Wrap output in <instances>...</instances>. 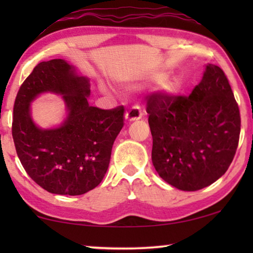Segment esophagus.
Returning a JSON list of instances; mask_svg holds the SVG:
<instances>
[{
  "instance_id": "1",
  "label": "esophagus",
  "mask_w": 253,
  "mask_h": 253,
  "mask_svg": "<svg viewBox=\"0 0 253 253\" xmlns=\"http://www.w3.org/2000/svg\"><path fill=\"white\" fill-rule=\"evenodd\" d=\"M141 117H143V112H141L140 107L137 105L131 107L126 114V120L127 121H136L141 119Z\"/></svg>"
}]
</instances>
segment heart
Returning <instances> with one entry per match:
<instances>
[{
  "label": "heart",
  "instance_id": "b5f03b06",
  "mask_svg": "<svg viewBox=\"0 0 253 253\" xmlns=\"http://www.w3.org/2000/svg\"><path fill=\"white\" fill-rule=\"evenodd\" d=\"M164 78H165V76H159V77H157L158 81H162ZM160 88H161L162 92L166 93V94L174 95V94H177V93L181 91L182 83L177 78L166 79V81L161 83Z\"/></svg>",
  "mask_w": 253,
  "mask_h": 253
}]
</instances>
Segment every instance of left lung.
Returning <instances> with one entry per match:
<instances>
[{
    "label": "left lung",
    "mask_w": 253,
    "mask_h": 253,
    "mask_svg": "<svg viewBox=\"0 0 253 253\" xmlns=\"http://www.w3.org/2000/svg\"><path fill=\"white\" fill-rule=\"evenodd\" d=\"M146 112L153 137L152 162L169 184L197 191L229 168L240 140L241 115L220 67L207 65L188 96L152 93Z\"/></svg>",
    "instance_id": "obj_1"
}]
</instances>
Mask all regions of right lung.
Here are the masks:
<instances>
[{
	"label": "right lung",
	"instance_id": "obj_1",
	"mask_svg": "<svg viewBox=\"0 0 253 253\" xmlns=\"http://www.w3.org/2000/svg\"><path fill=\"white\" fill-rule=\"evenodd\" d=\"M42 91L60 92L69 115L57 129L42 130L29 115V103ZM88 81L64 60L41 62L20 86L13 106L12 138L24 169L41 188L79 196L101 183L113 144L124 126V107L88 105Z\"/></svg>",
	"mask_w": 253,
	"mask_h": 253
}]
</instances>
